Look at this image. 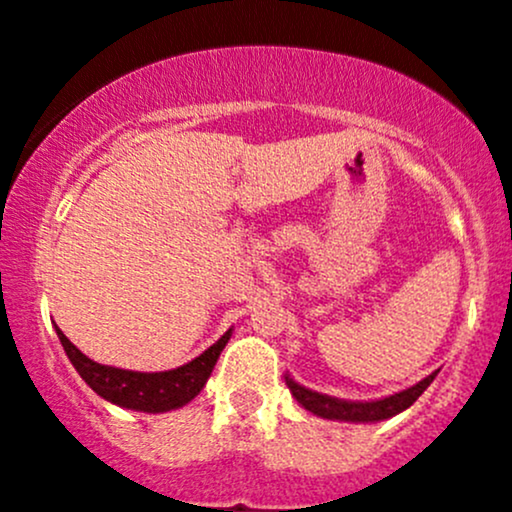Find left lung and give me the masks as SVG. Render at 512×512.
<instances>
[{
    "instance_id": "8db88e82",
    "label": "left lung",
    "mask_w": 512,
    "mask_h": 512,
    "mask_svg": "<svg viewBox=\"0 0 512 512\" xmlns=\"http://www.w3.org/2000/svg\"><path fill=\"white\" fill-rule=\"evenodd\" d=\"M438 375V370H433L431 375H426L424 380H419L416 385L407 387V390L395 392L390 397L380 399H368V402H351V399H339L332 395H322V392L310 390L301 383L291 378L289 373L284 375L286 385H289L291 395L296 397V402L303 409H308L310 414L320 416V419L330 421H346V424H378V421L392 419V416L402 414L404 409H409L416 402L428 385L433 383V378Z\"/></svg>"
}]
</instances>
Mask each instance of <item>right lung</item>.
I'll return each instance as SVG.
<instances>
[{
	"mask_svg": "<svg viewBox=\"0 0 512 512\" xmlns=\"http://www.w3.org/2000/svg\"><path fill=\"white\" fill-rule=\"evenodd\" d=\"M55 330L76 373L84 378V383L98 397H103L110 404H117V407L146 411V414H163V411L180 409L187 402H192L202 392V387L207 385L223 346L228 344L233 334V330H228L219 342L211 344L204 354L192 358L185 366L161 370V373H142V370H125L91 361L64 337L60 327H55Z\"/></svg>",
	"mask_w": 512,
	"mask_h": 512,
	"instance_id": "obj_1",
	"label": "right lung"
}]
</instances>
